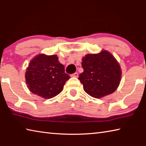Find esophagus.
Segmentation results:
<instances>
[{
	"label": "esophagus",
	"instance_id": "1",
	"mask_svg": "<svg viewBox=\"0 0 146 146\" xmlns=\"http://www.w3.org/2000/svg\"><path fill=\"white\" fill-rule=\"evenodd\" d=\"M71 76H72V77H78V73L76 72L75 73L72 74V75H71Z\"/></svg>",
	"mask_w": 146,
	"mask_h": 146
}]
</instances>
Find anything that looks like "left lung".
<instances>
[{"label": "left lung", "mask_w": 146, "mask_h": 146, "mask_svg": "<svg viewBox=\"0 0 146 146\" xmlns=\"http://www.w3.org/2000/svg\"><path fill=\"white\" fill-rule=\"evenodd\" d=\"M84 72L78 79L86 93L95 98L114 92L120 84L121 70L113 55L106 50L97 54H87L82 58Z\"/></svg>", "instance_id": "8db88e82"}]
</instances>
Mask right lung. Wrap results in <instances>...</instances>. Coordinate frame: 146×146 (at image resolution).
<instances>
[{
  "instance_id": "right-lung-1",
  "label": "right lung",
  "mask_w": 146,
  "mask_h": 146,
  "mask_svg": "<svg viewBox=\"0 0 146 146\" xmlns=\"http://www.w3.org/2000/svg\"><path fill=\"white\" fill-rule=\"evenodd\" d=\"M69 78L56 55H37L29 63L25 73L26 84L30 91L45 99L61 92Z\"/></svg>"
}]
</instances>
